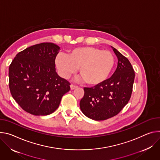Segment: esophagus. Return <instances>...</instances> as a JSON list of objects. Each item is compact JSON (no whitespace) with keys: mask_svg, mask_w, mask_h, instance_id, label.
<instances>
[{"mask_svg":"<svg viewBox=\"0 0 160 160\" xmlns=\"http://www.w3.org/2000/svg\"><path fill=\"white\" fill-rule=\"evenodd\" d=\"M78 86H76V85H74V84H71L70 85V89L71 90H74L76 89V88H77Z\"/></svg>","mask_w":160,"mask_h":160,"instance_id":"esophagus-1","label":"esophagus"}]
</instances>
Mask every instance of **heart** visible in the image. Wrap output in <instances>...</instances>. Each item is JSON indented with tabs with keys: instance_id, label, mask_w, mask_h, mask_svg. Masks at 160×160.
Listing matches in <instances>:
<instances>
[{
	"instance_id": "1",
	"label": "heart",
	"mask_w": 160,
	"mask_h": 160,
	"mask_svg": "<svg viewBox=\"0 0 160 160\" xmlns=\"http://www.w3.org/2000/svg\"><path fill=\"white\" fill-rule=\"evenodd\" d=\"M114 57L109 50L85 46L70 49L67 55L60 52L55 58L59 74L68 78L79 68L84 82L91 86L102 83L107 79L114 65Z\"/></svg>"
}]
</instances>
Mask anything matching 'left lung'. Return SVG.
Returning a JSON list of instances; mask_svg holds the SVG:
<instances>
[{
	"instance_id": "left-lung-1",
	"label": "left lung",
	"mask_w": 160,
	"mask_h": 160,
	"mask_svg": "<svg viewBox=\"0 0 160 160\" xmlns=\"http://www.w3.org/2000/svg\"><path fill=\"white\" fill-rule=\"evenodd\" d=\"M113 51L118 59L114 73L98 85L84 88V94L79 103L82 113L96 121L116 116L128 103L133 91L134 70L127 58L116 49Z\"/></svg>"
}]
</instances>
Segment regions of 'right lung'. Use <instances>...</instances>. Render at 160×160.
<instances>
[{
	"label": "right lung",
	"instance_id": "add662e5",
	"mask_svg": "<svg viewBox=\"0 0 160 160\" xmlns=\"http://www.w3.org/2000/svg\"><path fill=\"white\" fill-rule=\"evenodd\" d=\"M60 47L51 42L35 44L19 52L9 68L11 94L22 109L35 116L55 112L70 83L60 77L55 58Z\"/></svg>",
	"mask_w": 160,
	"mask_h": 160
}]
</instances>
